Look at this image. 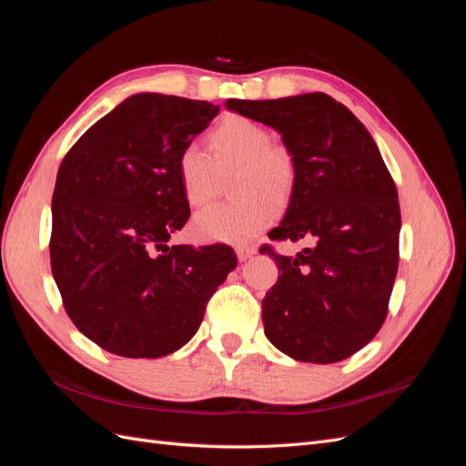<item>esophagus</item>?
I'll return each instance as SVG.
<instances>
[{
    "label": "esophagus",
    "instance_id": "1",
    "mask_svg": "<svg viewBox=\"0 0 466 466\" xmlns=\"http://www.w3.org/2000/svg\"><path fill=\"white\" fill-rule=\"evenodd\" d=\"M235 252H237V258L241 260V262H245V260H248L252 255H255L257 248L252 247V245H237V247H235Z\"/></svg>",
    "mask_w": 466,
    "mask_h": 466
}]
</instances>
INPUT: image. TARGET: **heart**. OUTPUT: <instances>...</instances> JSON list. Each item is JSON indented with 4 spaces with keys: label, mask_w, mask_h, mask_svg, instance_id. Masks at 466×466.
Returning <instances> with one entry per match:
<instances>
[{
    "label": "heart",
    "mask_w": 466,
    "mask_h": 466,
    "mask_svg": "<svg viewBox=\"0 0 466 466\" xmlns=\"http://www.w3.org/2000/svg\"><path fill=\"white\" fill-rule=\"evenodd\" d=\"M206 151L185 146L177 155V177L190 208H202L214 198L219 177L231 173L233 204L211 206L194 218L192 231L202 241L245 243L278 216L298 188L299 165L295 153L279 142L264 124L229 115L206 136Z\"/></svg>",
    "instance_id": "heart-1"
}]
</instances>
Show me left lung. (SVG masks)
<instances>
[{
	"instance_id": "1",
	"label": "left lung",
	"mask_w": 466,
	"mask_h": 466,
	"mask_svg": "<svg viewBox=\"0 0 466 466\" xmlns=\"http://www.w3.org/2000/svg\"><path fill=\"white\" fill-rule=\"evenodd\" d=\"M225 106L272 126L299 165L298 188L270 238L313 247L295 257L260 248L281 270L262 299L266 338L298 361L354 356L383 327L399 270V194L377 144L327 93L229 98Z\"/></svg>"
}]
</instances>
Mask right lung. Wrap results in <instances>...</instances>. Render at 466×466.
<instances>
[{"label": "right lung", "instance_id": "obj_1", "mask_svg": "<svg viewBox=\"0 0 466 466\" xmlns=\"http://www.w3.org/2000/svg\"><path fill=\"white\" fill-rule=\"evenodd\" d=\"M218 112L175 95H132L58 168L52 276L77 330L110 354L161 358L185 346L237 266L228 245H167L190 218L177 155Z\"/></svg>", "mask_w": 466, "mask_h": 466}]
</instances>
